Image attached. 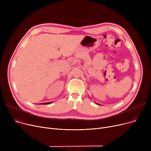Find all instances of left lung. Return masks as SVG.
Listing matches in <instances>:
<instances>
[{
	"label": "left lung",
	"instance_id": "obj_1",
	"mask_svg": "<svg viewBox=\"0 0 151 151\" xmlns=\"http://www.w3.org/2000/svg\"><path fill=\"white\" fill-rule=\"evenodd\" d=\"M98 105H99V104H98Z\"/></svg>",
	"mask_w": 151,
	"mask_h": 151
}]
</instances>
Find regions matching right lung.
<instances>
[{"label": "right lung", "mask_w": 151, "mask_h": 151, "mask_svg": "<svg viewBox=\"0 0 151 151\" xmlns=\"http://www.w3.org/2000/svg\"><path fill=\"white\" fill-rule=\"evenodd\" d=\"M51 102H48V103H43V104H41V105H47V104H50Z\"/></svg>", "instance_id": "add662e5"}]
</instances>
